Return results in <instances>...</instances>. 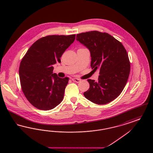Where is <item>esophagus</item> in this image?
I'll use <instances>...</instances> for the list:
<instances>
[{
	"label": "esophagus",
	"instance_id": "esophagus-1",
	"mask_svg": "<svg viewBox=\"0 0 153 153\" xmlns=\"http://www.w3.org/2000/svg\"><path fill=\"white\" fill-rule=\"evenodd\" d=\"M72 80H73V81H74V82H80V81H81V80L79 79H76V78L73 79Z\"/></svg>",
	"mask_w": 153,
	"mask_h": 153
}]
</instances>
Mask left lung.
<instances>
[{
  "instance_id": "8db88e82",
  "label": "left lung",
  "mask_w": 153,
  "mask_h": 153,
  "mask_svg": "<svg viewBox=\"0 0 153 153\" xmlns=\"http://www.w3.org/2000/svg\"><path fill=\"white\" fill-rule=\"evenodd\" d=\"M76 39L90 51L93 71H100L97 81L88 80L90 87L84 96L99 105L112 102L123 90L130 72L123 45L109 34L98 31L78 34Z\"/></svg>"
}]
</instances>
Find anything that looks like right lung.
Masks as SVG:
<instances>
[{"mask_svg": "<svg viewBox=\"0 0 153 153\" xmlns=\"http://www.w3.org/2000/svg\"><path fill=\"white\" fill-rule=\"evenodd\" d=\"M75 37V34L42 37L30 46L22 58L19 69L22 91L36 108L53 109L62 101L69 78L58 77L53 73V65L61 62V57Z\"/></svg>", "mask_w": 153, "mask_h": 153, "instance_id": "right-lung-1", "label": "right lung"}]
</instances>
